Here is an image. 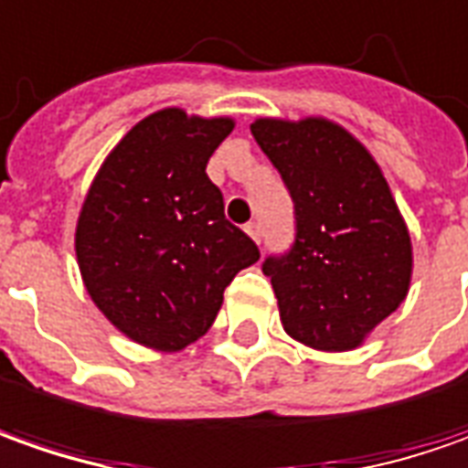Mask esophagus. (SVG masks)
<instances>
[{"instance_id": "1", "label": "esophagus", "mask_w": 468, "mask_h": 468, "mask_svg": "<svg viewBox=\"0 0 468 468\" xmlns=\"http://www.w3.org/2000/svg\"><path fill=\"white\" fill-rule=\"evenodd\" d=\"M246 233L250 235V240L261 243V225H259V222H249V225H246Z\"/></svg>"}]
</instances>
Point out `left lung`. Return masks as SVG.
I'll use <instances>...</instances> for the list:
<instances>
[{"label":"left lung","instance_id":"obj_1","mask_svg":"<svg viewBox=\"0 0 468 468\" xmlns=\"http://www.w3.org/2000/svg\"><path fill=\"white\" fill-rule=\"evenodd\" d=\"M250 134L295 202V246L264 261L284 331L321 352L357 349L410 292V228L388 181L363 142L324 116H261Z\"/></svg>","mask_w":468,"mask_h":468}]
</instances>
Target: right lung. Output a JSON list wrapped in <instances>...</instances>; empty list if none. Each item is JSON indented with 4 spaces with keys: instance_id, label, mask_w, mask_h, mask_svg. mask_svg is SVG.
<instances>
[{
    "instance_id": "add662e5",
    "label": "right lung",
    "mask_w": 468,
    "mask_h": 468,
    "mask_svg": "<svg viewBox=\"0 0 468 468\" xmlns=\"http://www.w3.org/2000/svg\"><path fill=\"white\" fill-rule=\"evenodd\" d=\"M230 116L163 108L108 153L77 218L74 250L98 311L154 352H181L218 318L222 292L259 249L225 219L207 163Z\"/></svg>"
}]
</instances>
